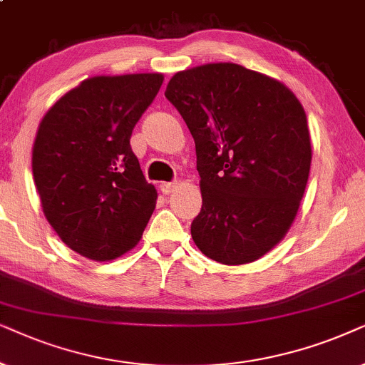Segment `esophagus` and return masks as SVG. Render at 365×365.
Listing matches in <instances>:
<instances>
[{"label":"esophagus","mask_w":365,"mask_h":365,"mask_svg":"<svg viewBox=\"0 0 365 365\" xmlns=\"http://www.w3.org/2000/svg\"><path fill=\"white\" fill-rule=\"evenodd\" d=\"M175 188H177V183H175V182H162V183H160V190H162L165 195H170V193H172Z\"/></svg>","instance_id":"esophagus-1"}]
</instances>
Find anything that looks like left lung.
Returning <instances> with one entry per match:
<instances>
[{
  "label": "left lung",
  "mask_w": 365,
  "mask_h": 365,
  "mask_svg": "<svg viewBox=\"0 0 365 365\" xmlns=\"http://www.w3.org/2000/svg\"><path fill=\"white\" fill-rule=\"evenodd\" d=\"M165 96L195 140L202 210L192 239L225 265L260 259L284 239L307 185V116L292 91L235 63L178 71Z\"/></svg>",
  "instance_id": "left-lung-1"
}]
</instances>
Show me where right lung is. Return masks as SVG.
I'll list each match as a JSON object with an SVG mask.
<instances>
[{"label": "right lung", "mask_w": 365, "mask_h": 365, "mask_svg": "<svg viewBox=\"0 0 365 365\" xmlns=\"http://www.w3.org/2000/svg\"><path fill=\"white\" fill-rule=\"evenodd\" d=\"M162 73L93 76L63 95L38 126L33 178L46 220L86 259L133 249L155 210L130 137L152 105Z\"/></svg>", "instance_id": "1"}]
</instances>
